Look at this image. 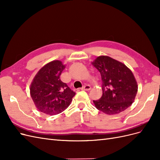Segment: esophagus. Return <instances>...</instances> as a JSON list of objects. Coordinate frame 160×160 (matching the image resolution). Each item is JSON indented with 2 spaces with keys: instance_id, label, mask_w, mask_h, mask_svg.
I'll return each mask as SVG.
<instances>
[{
  "instance_id": "esophagus-1",
  "label": "esophagus",
  "mask_w": 160,
  "mask_h": 160,
  "mask_svg": "<svg viewBox=\"0 0 160 160\" xmlns=\"http://www.w3.org/2000/svg\"><path fill=\"white\" fill-rule=\"evenodd\" d=\"M91 89V86L89 85H85L83 87V88H81L82 90H85V91H89Z\"/></svg>"
}]
</instances>
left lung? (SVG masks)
I'll return each mask as SVG.
<instances>
[{"instance_id": "1", "label": "left lung", "mask_w": 160, "mask_h": 160, "mask_svg": "<svg viewBox=\"0 0 160 160\" xmlns=\"http://www.w3.org/2000/svg\"><path fill=\"white\" fill-rule=\"evenodd\" d=\"M102 80L103 94L93 101L95 108L108 115L119 113L132 105L138 92V83L128 67L108 56H99L92 62Z\"/></svg>"}]
</instances>
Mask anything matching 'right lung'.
Segmentation results:
<instances>
[{
  "instance_id": "right-lung-1",
  "label": "right lung",
  "mask_w": 160,
  "mask_h": 160,
  "mask_svg": "<svg viewBox=\"0 0 160 160\" xmlns=\"http://www.w3.org/2000/svg\"><path fill=\"white\" fill-rule=\"evenodd\" d=\"M65 68V65L61 61H52L43 66L34 77L30 93L41 112L54 115L69 106L75 93L60 79Z\"/></svg>"
}]
</instances>
